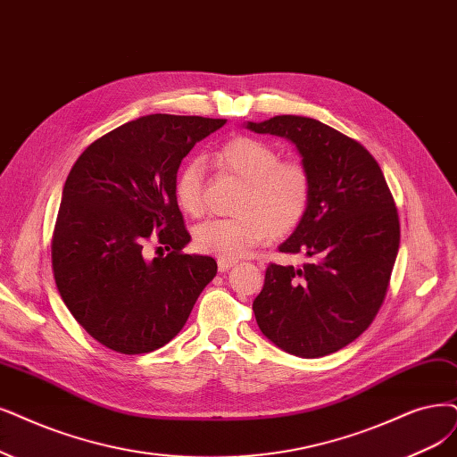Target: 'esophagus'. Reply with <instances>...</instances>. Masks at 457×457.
I'll return each instance as SVG.
<instances>
[{"instance_id": "esophagus-1", "label": "esophagus", "mask_w": 457, "mask_h": 457, "mask_svg": "<svg viewBox=\"0 0 457 457\" xmlns=\"http://www.w3.org/2000/svg\"><path fill=\"white\" fill-rule=\"evenodd\" d=\"M235 263H237V260H222V258H220V260H218V269H220V273L228 271V269H231Z\"/></svg>"}]
</instances>
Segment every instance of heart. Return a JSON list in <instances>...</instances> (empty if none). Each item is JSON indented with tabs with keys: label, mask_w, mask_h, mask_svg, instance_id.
Wrapping results in <instances>:
<instances>
[{
	"label": "heart",
	"mask_w": 457,
	"mask_h": 457,
	"mask_svg": "<svg viewBox=\"0 0 457 457\" xmlns=\"http://www.w3.org/2000/svg\"><path fill=\"white\" fill-rule=\"evenodd\" d=\"M216 163L243 182L229 218H211L194 231L199 252L237 260L269 237H284L305 218L312 180L309 169L254 137H235L218 150ZM175 199L184 214L199 216L205 207V173L199 162L184 163L173 182Z\"/></svg>",
	"instance_id": "heart-1"
}]
</instances>
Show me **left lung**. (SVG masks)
Here are the masks:
<instances>
[{
    "mask_svg": "<svg viewBox=\"0 0 457 457\" xmlns=\"http://www.w3.org/2000/svg\"><path fill=\"white\" fill-rule=\"evenodd\" d=\"M246 128L292 141L312 180L305 218L278 246L311 262L269 263L252 311L284 352L328 356L356 341L384 303L401 237L392 192L367 148L314 118L282 114Z\"/></svg>",
    "mask_w": 457,
    "mask_h": 457,
    "instance_id": "obj_1",
    "label": "left lung"
}]
</instances>
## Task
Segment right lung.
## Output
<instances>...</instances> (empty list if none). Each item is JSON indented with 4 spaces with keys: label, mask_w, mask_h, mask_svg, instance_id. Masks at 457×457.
I'll return each mask as SVG.
<instances>
[{
    "label": "right lung",
    "mask_w": 457,
    "mask_h": 457,
    "mask_svg": "<svg viewBox=\"0 0 457 457\" xmlns=\"http://www.w3.org/2000/svg\"><path fill=\"white\" fill-rule=\"evenodd\" d=\"M224 124L141 116L94 141L67 175L53 235L54 280L65 307L104 346L129 356L162 348L216 277L211 256L182 252L190 233L173 182L194 145ZM152 232L170 252L146 261L142 245Z\"/></svg>",
    "instance_id": "add662e5"
}]
</instances>
